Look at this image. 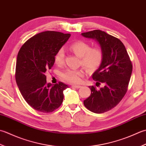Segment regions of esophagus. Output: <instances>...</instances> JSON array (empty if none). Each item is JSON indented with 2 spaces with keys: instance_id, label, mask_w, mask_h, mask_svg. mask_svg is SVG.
<instances>
[{
  "instance_id": "obj_1",
  "label": "esophagus",
  "mask_w": 146,
  "mask_h": 146,
  "mask_svg": "<svg viewBox=\"0 0 146 146\" xmlns=\"http://www.w3.org/2000/svg\"><path fill=\"white\" fill-rule=\"evenodd\" d=\"M72 87L76 88H81V86H79V85H72Z\"/></svg>"
}]
</instances>
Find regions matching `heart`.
Returning <instances> with one entry per match:
<instances>
[{
    "instance_id": "1",
    "label": "heart",
    "mask_w": 146,
    "mask_h": 146,
    "mask_svg": "<svg viewBox=\"0 0 146 146\" xmlns=\"http://www.w3.org/2000/svg\"><path fill=\"white\" fill-rule=\"evenodd\" d=\"M69 49L80 57V64L90 72H94L102 65L103 60V51L100 46H92L86 41L78 40L74 41L69 46ZM63 48L57 50L54 56V61L57 65H62L64 62ZM85 75L84 70L68 69L62 72V79L71 84H77L82 81Z\"/></svg>"
}]
</instances>
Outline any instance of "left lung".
<instances>
[{"label": "left lung", "mask_w": 146, "mask_h": 146, "mask_svg": "<svg viewBox=\"0 0 146 146\" xmlns=\"http://www.w3.org/2000/svg\"><path fill=\"white\" fill-rule=\"evenodd\" d=\"M83 36L96 39L103 51L102 65L92 77L104 87L97 90L90 86L91 93L84 101L86 108L95 113L110 110L125 95L132 72V64L123 43L113 36L101 30L82 33Z\"/></svg>", "instance_id": "1"}]
</instances>
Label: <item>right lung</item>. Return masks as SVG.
I'll return each instance as SVG.
<instances>
[{
	"label": "right lung",
	"mask_w": 146,
	"mask_h": 146,
	"mask_svg": "<svg viewBox=\"0 0 146 146\" xmlns=\"http://www.w3.org/2000/svg\"><path fill=\"white\" fill-rule=\"evenodd\" d=\"M70 34L47 31L36 35L23 44L17 56L16 83L24 99L35 110L52 112L64 100L63 91L69 86L62 82H46V73L54 64V56Z\"/></svg>",
	"instance_id": "right-lung-1"
}]
</instances>
